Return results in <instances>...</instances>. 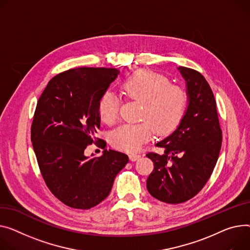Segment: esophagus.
I'll return each instance as SVG.
<instances>
[{"mask_svg": "<svg viewBox=\"0 0 250 250\" xmlns=\"http://www.w3.org/2000/svg\"><path fill=\"white\" fill-rule=\"evenodd\" d=\"M141 158V155L140 154H137V153H132V154H130L129 155V160L130 161H132V162H134V161H137V160H139Z\"/></svg>", "mask_w": 250, "mask_h": 250, "instance_id": "esophagus-1", "label": "esophagus"}]
</instances>
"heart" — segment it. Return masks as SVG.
Instances as JSON below:
<instances>
[{
    "label": "heart",
    "instance_id": "obj_1",
    "mask_svg": "<svg viewBox=\"0 0 250 250\" xmlns=\"http://www.w3.org/2000/svg\"><path fill=\"white\" fill-rule=\"evenodd\" d=\"M125 95L142 104L139 124L124 125L111 135L112 144L126 152H135L146 144L155 130L158 135L171 131L181 121L187 104V93L178 84L170 83L163 74L141 69L122 82ZM120 101L111 91H105L98 102V113L107 125L119 118Z\"/></svg>",
    "mask_w": 250,
    "mask_h": 250
}]
</instances>
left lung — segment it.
Masks as SVG:
<instances>
[{"label": "left lung", "mask_w": 250, "mask_h": 250, "mask_svg": "<svg viewBox=\"0 0 250 250\" xmlns=\"http://www.w3.org/2000/svg\"><path fill=\"white\" fill-rule=\"evenodd\" d=\"M178 69L187 83V110L173 134L156 145L164 154H146L154 163L146 189L168 204L184 203L203 189L222 144L216 101L207 80L197 70L184 66Z\"/></svg>", "instance_id": "8db88e82"}]
</instances>
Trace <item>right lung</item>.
Wrapping results in <instances>:
<instances>
[{"label":"right lung","instance_id":"1","mask_svg":"<svg viewBox=\"0 0 250 250\" xmlns=\"http://www.w3.org/2000/svg\"><path fill=\"white\" fill-rule=\"evenodd\" d=\"M119 73L104 67L66 70L48 82L38 99L31 125L33 148L48 189L71 208L86 210L104 201L128 162L113 149L101 157L84 156L87 146L99 141L94 137L101 126L99 99Z\"/></svg>","mask_w":250,"mask_h":250}]
</instances>
